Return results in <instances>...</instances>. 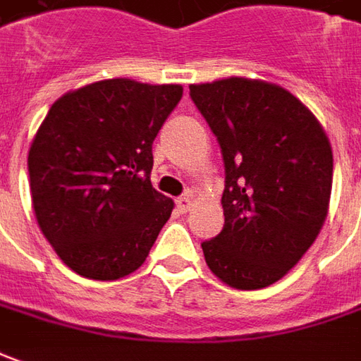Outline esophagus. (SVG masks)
I'll return each instance as SVG.
<instances>
[{"label": "esophagus", "instance_id": "1", "mask_svg": "<svg viewBox=\"0 0 361 361\" xmlns=\"http://www.w3.org/2000/svg\"><path fill=\"white\" fill-rule=\"evenodd\" d=\"M176 205H178V209L181 213H188L191 209V195L190 193H185V195H181L176 200Z\"/></svg>", "mask_w": 361, "mask_h": 361}]
</instances>
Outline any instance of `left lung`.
I'll return each instance as SVG.
<instances>
[{"mask_svg": "<svg viewBox=\"0 0 361 361\" xmlns=\"http://www.w3.org/2000/svg\"><path fill=\"white\" fill-rule=\"evenodd\" d=\"M221 146L225 225L201 243L212 273L239 290L281 281L316 241L332 191L324 128L279 85L231 77L191 85Z\"/></svg>", "mask_w": 361, "mask_h": 361, "instance_id": "left-lung-1", "label": "left lung"}]
</instances>
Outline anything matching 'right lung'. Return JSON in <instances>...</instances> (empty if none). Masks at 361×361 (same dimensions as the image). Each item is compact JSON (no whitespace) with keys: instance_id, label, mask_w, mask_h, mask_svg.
<instances>
[{"instance_id":"add662e5","label":"right lung","mask_w":361,"mask_h":361,"mask_svg":"<svg viewBox=\"0 0 361 361\" xmlns=\"http://www.w3.org/2000/svg\"><path fill=\"white\" fill-rule=\"evenodd\" d=\"M180 85L109 78L49 109L29 149L31 201L61 261L94 281L144 264L173 201L152 188V144L181 100Z\"/></svg>"}]
</instances>
